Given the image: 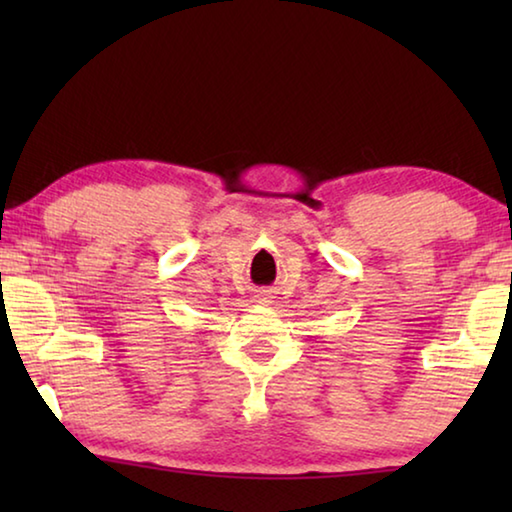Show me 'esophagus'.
<instances>
[{
	"label": "esophagus",
	"instance_id": "1",
	"mask_svg": "<svg viewBox=\"0 0 512 512\" xmlns=\"http://www.w3.org/2000/svg\"><path fill=\"white\" fill-rule=\"evenodd\" d=\"M257 298H259V300H257V302H268V300H266V298H268V296H257Z\"/></svg>",
	"mask_w": 512,
	"mask_h": 512
}]
</instances>
